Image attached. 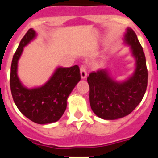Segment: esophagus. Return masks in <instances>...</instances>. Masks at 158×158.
I'll return each mask as SVG.
<instances>
[{
    "label": "esophagus",
    "mask_w": 158,
    "mask_h": 158,
    "mask_svg": "<svg viewBox=\"0 0 158 158\" xmlns=\"http://www.w3.org/2000/svg\"><path fill=\"white\" fill-rule=\"evenodd\" d=\"M81 77L82 79H85L87 77V71H86V68L85 65H81Z\"/></svg>",
    "instance_id": "34e87169"
}]
</instances>
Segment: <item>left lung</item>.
Here are the masks:
<instances>
[{
  "label": "left lung",
  "mask_w": 158,
  "mask_h": 158,
  "mask_svg": "<svg viewBox=\"0 0 158 158\" xmlns=\"http://www.w3.org/2000/svg\"><path fill=\"white\" fill-rule=\"evenodd\" d=\"M124 42L131 47L135 58L133 75L122 82L109 76L107 69L93 72L88 77L89 101L93 112L107 120L129 115L142 101L146 91L148 71L144 51L135 32L127 27Z\"/></svg>",
  "instance_id": "8db88e82"
}]
</instances>
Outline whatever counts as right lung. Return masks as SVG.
<instances>
[{
  "label": "right lung",
  "mask_w": 158,
  "mask_h": 158,
  "mask_svg": "<svg viewBox=\"0 0 158 158\" xmlns=\"http://www.w3.org/2000/svg\"><path fill=\"white\" fill-rule=\"evenodd\" d=\"M35 37V31L31 28L19 43L11 65L10 88L19 111L32 122L47 124L57 122L65 112L67 98L81 80L80 69L77 65L69 68L58 67L41 87L27 89L23 86L17 75L18 61L23 47Z\"/></svg>",
  "instance_id": "right-lung-1"
}]
</instances>
